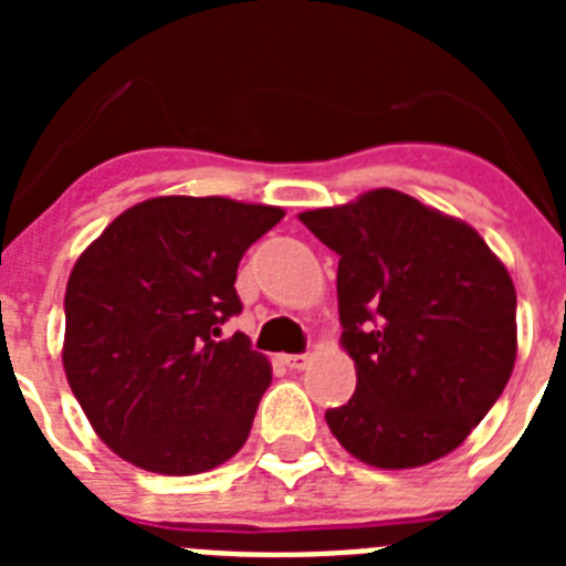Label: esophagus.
<instances>
[{"label":"esophagus","instance_id":"esophagus-1","mask_svg":"<svg viewBox=\"0 0 566 566\" xmlns=\"http://www.w3.org/2000/svg\"><path fill=\"white\" fill-rule=\"evenodd\" d=\"M283 363L289 365V368H306L308 363H312V354H286V357H283Z\"/></svg>","mask_w":566,"mask_h":566}]
</instances>
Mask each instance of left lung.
I'll return each instance as SVG.
<instances>
[{
  "mask_svg": "<svg viewBox=\"0 0 566 566\" xmlns=\"http://www.w3.org/2000/svg\"><path fill=\"white\" fill-rule=\"evenodd\" d=\"M300 221L339 254V343L357 391L326 411L337 442L385 470L457 451L516 365V289L502 260L476 229L397 189Z\"/></svg>",
  "mask_w": 566,
  "mask_h": 566,
  "instance_id": "8db88e82",
  "label": "left lung"
}]
</instances>
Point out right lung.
<instances>
[{"label":"right lung","mask_w":566,"mask_h":566,"mask_svg":"<svg viewBox=\"0 0 566 566\" xmlns=\"http://www.w3.org/2000/svg\"><path fill=\"white\" fill-rule=\"evenodd\" d=\"M280 207L164 195L135 203L76 260L62 363L93 431L135 468L203 473L243 448L272 365L247 334L238 263Z\"/></svg>","instance_id":"obj_1"}]
</instances>
